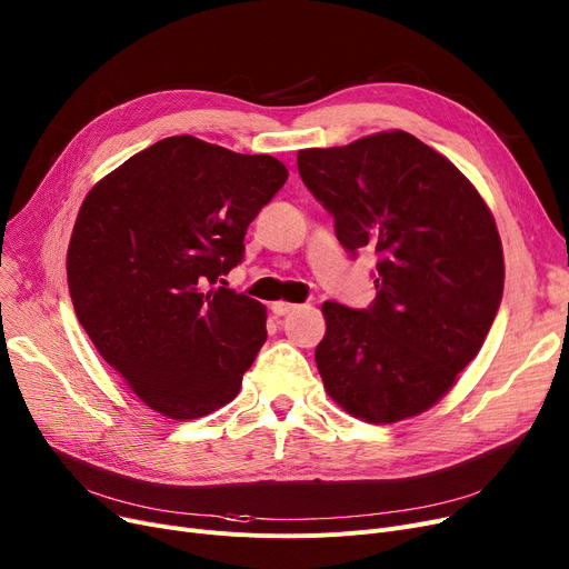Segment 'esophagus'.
Returning <instances> with one entry per match:
<instances>
[{
  "label": "esophagus",
  "instance_id": "1",
  "mask_svg": "<svg viewBox=\"0 0 569 569\" xmlns=\"http://www.w3.org/2000/svg\"><path fill=\"white\" fill-rule=\"evenodd\" d=\"M296 308H299V306H293V303H287V301H276L273 306H270V310H273V315H278V317H284V315L293 312Z\"/></svg>",
  "mask_w": 569,
  "mask_h": 569
}]
</instances>
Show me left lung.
Returning <instances> with one entry per match:
<instances>
[{
  "label": "left lung",
  "instance_id": "8db88e82",
  "mask_svg": "<svg viewBox=\"0 0 569 569\" xmlns=\"http://www.w3.org/2000/svg\"><path fill=\"white\" fill-rule=\"evenodd\" d=\"M299 173L333 214L340 246L377 254L366 310L321 306L323 389L368 423L421 415L477 357L502 301L489 206L447 157L400 129L301 150Z\"/></svg>",
  "mask_w": 569,
  "mask_h": 569
}]
</instances>
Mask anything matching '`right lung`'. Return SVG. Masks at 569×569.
I'll return each instance as SVG.
<instances>
[{
    "label": "right lung",
    "instance_id": "add662e5",
    "mask_svg": "<svg viewBox=\"0 0 569 569\" xmlns=\"http://www.w3.org/2000/svg\"><path fill=\"white\" fill-rule=\"evenodd\" d=\"M287 176L270 154L169 137L80 206L67 252L76 317L154 412L199 419L240 391L266 342V308L222 284Z\"/></svg>",
    "mask_w": 569,
    "mask_h": 569
}]
</instances>
